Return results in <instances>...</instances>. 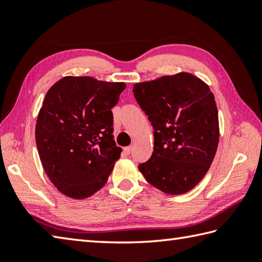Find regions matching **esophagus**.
Here are the masks:
<instances>
[{"label": "esophagus", "instance_id": "esophagus-1", "mask_svg": "<svg viewBox=\"0 0 262 262\" xmlns=\"http://www.w3.org/2000/svg\"><path fill=\"white\" fill-rule=\"evenodd\" d=\"M124 152L128 155V154H130L132 153V147L130 146H128V147H125L124 148Z\"/></svg>", "mask_w": 262, "mask_h": 262}]
</instances>
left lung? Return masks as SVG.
<instances>
[{"label": "left lung", "instance_id": "8db88e82", "mask_svg": "<svg viewBox=\"0 0 262 262\" xmlns=\"http://www.w3.org/2000/svg\"><path fill=\"white\" fill-rule=\"evenodd\" d=\"M133 92L154 128L152 157L138 169L165 193L191 190L207 173L219 146L214 94L186 72L136 83Z\"/></svg>", "mask_w": 262, "mask_h": 262}]
</instances>
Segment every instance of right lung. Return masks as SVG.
I'll return each mask as SVG.
<instances>
[{
    "instance_id": "obj_1",
    "label": "right lung",
    "mask_w": 262,
    "mask_h": 262,
    "mask_svg": "<svg viewBox=\"0 0 262 262\" xmlns=\"http://www.w3.org/2000/svg\"><path fill=\"white\" fill-rule=\"evenodd\" d=\"M124 82L65 76L49 89L36 124L46 174L65 196L84 199L107 182L121 148L114 141L113 109Z\"/></svg>"
}]
</instances>
